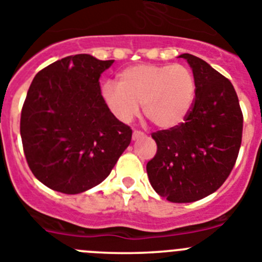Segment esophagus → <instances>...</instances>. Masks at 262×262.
<instances>
[{
    "label": "esophagus",
    "instance_id": "1",
    "mask_svg": "<svg viewBox=\"0 0 262 262\" xmlns=\"http://www.w3.org/2000/svg\"><path fill=\"white\" fill-rule=\"evenodd\" d=\"M145 136H146V134L143 133V132H141V130H134L133 132V140L134 141L140 140V138H143Z\"/></svg>",
    "mask_w": 262,
    "mask_h": 262
}]
</instances>
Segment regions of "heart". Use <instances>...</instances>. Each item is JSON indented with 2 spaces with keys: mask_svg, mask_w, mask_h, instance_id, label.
Returning <instances> with one entry per match:
<instances>
[{
  "mask_svg": "<svg viewBox=\"0 0 262 262\" xmlns=\"http://www.w3.org/2000/svg\"><path fill=\"white\" fill-rule=\"evenodd\" d=\"M195 79L183 65H136L120 74V83L107 82L102 96L119 120L128 122L143 114L158 128L180 125L194 104Z\"/></svg>",
  "mask_w": 262,
  "mask_h": 262,
  "instance_id": "b5f03b06",
  "label": "heart"
}]
</instances>
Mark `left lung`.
<instances>
[{
	"mask_svg": "<svg viewBox=\"0 0 262 262\" xmlns=\"http://www.w3.org/2000/svg\"><path fill=\"white\" fill-rule=\"evenodd\" d=\"M195 79V99L187 119L151 134L157 154L146 171L155 192L171 202H194L226 181L242 145L243 114L234 86L195 56L184 53Z\"/></svg>",
	"mask_w": 262,
	"mask_h": 262,
	"instance_id": "left-lung-1",
	"label": "left lung"
}]
</instances>
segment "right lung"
<instances>
[{"mask_svg": "<svg viewBox=\"0 0 262 262\" xmlns=\"http://www.w3.org/2000/svg\"><path fill=\"white\" fill-rule=\"evenodd\" d=\"M114 60L68 56L35 75L20 114L28 167L65 194L102 183L132 140L130 126L103 100L99 78Z\"/></svg>", "mask_w": 262, "mask_h": 262, "instance_id": "1", "label": "right lung"}]
</instances>
